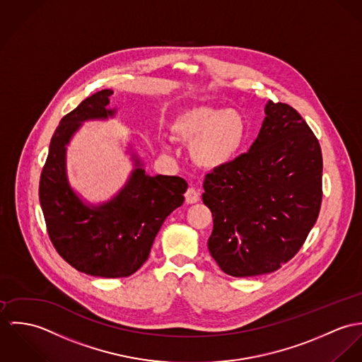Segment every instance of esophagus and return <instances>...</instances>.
Instances as JSON below:
<instances>
[{"mask_svg": "<svg viewBox=\"0 0 362 362\" xmlns=\"http://www.w3.org/2000/svg\"><path fill=\"white\" fill-rule=\"evenodd\" d=\"M185 200L187 204H194V202L200 200V194L194 187H189L187 192L185 193Z\"/></svg>", "mask_w": 362, "mask_h": 362, "instance_id": "34e87169", "label": "esophagus"}]
</instances>
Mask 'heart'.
I'll return each instance as SVG.
<instances>
[{"label": "heart", "instance_id": "b5f03b06", "mask_svg": "<svg viewBox=\"0 0 362 362\" xmlns=\"http://www.w3.org/2000/svg\"><path fill=\"white\" fill-rule=\"evenodd\" d=\"M172 137L192 144L196 165L206 170L221 169L236 158L247 136V123L239 111L211 105H194L176 115Z\"/></svg>", "mask_w": 362, "mask_h": 362}]
</instances>
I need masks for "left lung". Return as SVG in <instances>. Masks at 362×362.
Masks as SVG:
<instances>
[{
    "mask_svg": "<svg viewBox=\"0 0 362 362\" xmlns=\"http://www.w3.org/2000/svg\"><path fill=\"white\" fill-rule=\"evenodd\" d=\"M250 150L205 176L208 250L236 278L278 271L301 248L322 202L321 146L290 105L268 101Z\"/></svg>",
    "mask_w": 362,
    "mask_h": 362,
    "instance_id": "obj_1",
    "label": "left lung"
}]
</instances>
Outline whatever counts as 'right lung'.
I'll list each match as a JSON object with an SVG mask.
<instances>
[{
  "instance_id": "1",
  "label": "right lung",
  "mask_w": 362,
  "mask_h": 362,
  "mask_svg": "<svg viewBox=\"0 0 362 362\" xmlns=\"http://www.w3.org/2000/svg\"><path fill=\"white\" fill-rule=\"evenodd\" d=\"M112 90H101L66 114L55 129L41 170L39 197L49 240L79 272L100 278L133 275L148 258L166 216L185 201L187 182L150 176L133 156L134 169L121 192L100 205H86L66 176V146L81 122L107 119Z\"/></svg>"
}]
</instances>
